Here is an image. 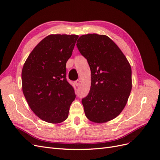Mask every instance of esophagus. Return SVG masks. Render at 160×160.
Returning <instances> with one entry per match:
<instances>
[{"mask_svg":"<svg viewBox=\"0 0 160 160\" xmlns=\"http://www.w3.org/2000/svg\"><path fill=\"white\" fill-rule=\"evenodd\" d=\"M80 81L79 80H77L75 81V84L76 86H79V83H80Z\"/></svg>","mask_w":160,"mask_h":160,"instance_id":"esophagus-1","label":"esophagus"}]
</instances>
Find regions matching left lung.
Here are the masks:
<instances>
[{"instance_id":"8db88e82","label":"left lung","mask_w":160,"mask_h":160,"mask_svg":"<svg viewBox=\"0 0 160 160\" xmlns=\"http://www.w3.org/2000/svg\"><path fill=\"white\" fill-rule=\"evenodd\" d=\"M77 47L91 69V89L82 99L87 118L102 123L118 116L132 88V69L118 46L103 35L81 36Z\"/></svg>"}]
</instances>
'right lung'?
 Instances as JSON below:
<instances>
[{
	"label": "right lung",
	"instance_id": "1",
	"mask_svg": "<svg viewBox=\"0 0 160 160\" xmlns=\"http://www.w3.org/2000/svg\"><path fill=\"white\" fill-rule=\"evenodd\" d=\"M78 37L48 35L34 48L23 65V94L31 110L46 122H64L75 99L74 89L66 79V62Z\"/></svg>",
	"mask_w": 160,
	"mask_h": 160
}]
</instances>
